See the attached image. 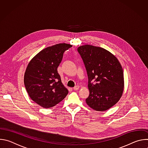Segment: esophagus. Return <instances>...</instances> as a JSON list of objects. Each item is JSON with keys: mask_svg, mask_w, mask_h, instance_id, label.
I'll use <instances>...</instances> for the list:
<instances>
[{"mask_svg": "<svg viewBox=\"0 0 148 148\" xmlns=\"http://www.w3.org/2000/svg\"><path fill=\"white\" fill-rule=\"evenodd\" d=\"M79 88V86H76L75 87H74L73 88V90H75V91H77V90H78Z\"/></svg>", "mask_w": 148, "mask_h": 148, "instance_id": "34e87169", "label": "esophagus"}]
</instances>
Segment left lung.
I'll use <instances>...</instances> for the list:
<instances>
[{
  "label": "left lung",
  "mask_w": 148,
  "mask_h": 148,
  "mask_svg": "<svg viewBox=\"0 0 148 148\" xmlns=\"http://www.w3.org/2000/svg\"><path fill=\"white\" fill-rule=\"evenodd\" d=\"M85 65L90 95L86 103L97 111H107L121 98L124 88L123 69L118 58L102 47L85 45L78 47ZM91 80L95 83H91Z\"/></svg>",
  "instance_id": "1"
}]
</instances>
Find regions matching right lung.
Returning a JSON list of instances; mask_svg holds the SVG:
<instances>
[{
    "instance_id": "right-lung-1",
    "label": "right lung",
    "mask_w": 148,
    "mask_h": 148,
    "mask_svg": "<svg viewBox=\"0 0 148 148\" xmlns=\"http://www.w3.org/2000/svg\"><path fill=\"white\" fill-rule=\"evenodd\" d=\"M72 45L60 43L44 49L29 62L24 83L30 98L45 108L53 107L69 93L61 82L57 68L64 51Z\"/></svg>"
}]
</instances>
